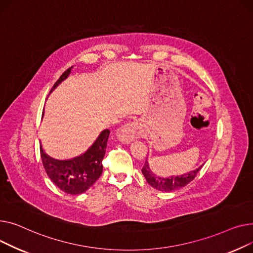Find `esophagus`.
<instances>
[{
  "label": "esophagus",
  "instance_id": "obj_1",
  "mask_svg": "<svg viewBox=\"0 0 253 253\" xmlns=\"http://www.w3.org/2000/svg\"><path fill=\"white\" fill-rule=\"evenodd\" d=\"M140 136V126L137 122L126 124L116 130L117 140L124 143L129 144Z\"/></svg>",
  "mask_w": 253,
  "mask_h": 253
}]
</instances>
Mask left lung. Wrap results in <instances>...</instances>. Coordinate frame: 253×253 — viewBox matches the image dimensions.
I'll return each mask as SVG.
<instances>
[{"label":"left lung","mask_w":253,"mask_h":253,"mask_svg":"<svg viewBox=\"0 0 253 253\" xmlns=\"http://www.w3.org/2000/svg\"><path fill=\"white\" fill-rule=\"evenodd\" d=\"M203 165L197 168L196 169L191 170L182 175H170L168 177H163L155 174L151 170L149 167V162H148V158H147L145 165L142 169V173L144 174L147 183L154 189L159 190L161 192H171V191L179 190L185 187L191 181L194 180V177L196 176V174L198 173V171L201 169Z\"/></svg>","instance_id":"8db88e82"}]
</instances>
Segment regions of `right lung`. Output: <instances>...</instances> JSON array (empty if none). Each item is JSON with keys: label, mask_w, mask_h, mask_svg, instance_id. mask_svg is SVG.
Segmentation results:
<instances>
[{"label": "right lung", "mask_w": 253, "mask_h": 253, "mask_svg": "<svg viewBox=\"0 0 253 253\" xmlns=\"http://www.w3.org/2000/svg\"><path fill=\"white\" fill-rule=\"evenodd\" d=\"M69 67L53 85L50 94L64 82L72 71ZM44 110H42V118ZM110 130H102L95 142L84 153L69 159H56L44 152L40 143L42 166L51 181L63 192L71 195H79L92 187L103 171L102 160L106 152Z\"/></svg>", "instance_id": "1"}]
</instances>
